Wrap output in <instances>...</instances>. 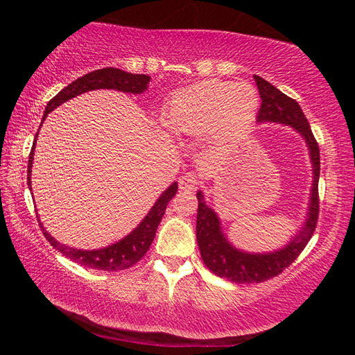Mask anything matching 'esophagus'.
Segmentation results:
<instances>
[{
    "label": "esophagus",
    "mask_w": 355,
    "mask_h": 355,
    "mask_svg": "<svg viewBox=\"0 0 355 355\" xmlns=\"http://www.w3.org/2000/svg\"><path fill=\"white\" fill-rule=\"evenodd\" d=\"M178 186H180V189H182V191H195V189H197V186H198L197 175H195V173H192V172L186 173V175L180 178Z\"/></svg>",
    "instance_id": "esophagus-1"
}]
</instances>
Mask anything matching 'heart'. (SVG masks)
<instances>
[{"mask_svg":"<svg viewBox=\"0 0 355 355\" xmlns=\"http://www.w3.org/2000/svg\"><path fill=\"white\" fill-rule=\"evenodd\" d=\"M258 107V92L247 82L202 80L171 96L164 107V125L173 135L207 131L220 141L250 125Z\"/></svg>","mask_w":355,"mask_h":355,"instance_id":"b5f03b06","label":"heart"}]
</instances>
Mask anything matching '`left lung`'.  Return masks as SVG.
<instances>
[{
	"label": "left lung",
	"mask_w": 355,
	"mask_h": 355,
	"mask_svg": "<svg viewBox=\"0 0 355 355\" xmlns=\"http://www.w3.org/2000/svg\"><path fill=\"white\" fill-rule=\"evenodd\" d=\"M256 85L262 99L258 112V122L284 123L294 128L305 139L313 163V187L308 218L296 236L281 250L271 253H245L233 247L221 230L220 218L210 209L202 192H197L198 214H197V241L202 262L216 276L238 284L263 282L281 275L282 271L297 259L311 239L319 218V175H320V153L310 123L302 112L299 103L271 85L270 82L254 74Z\"/></svg>",
	"instance_id": "obj_1"
}]
</instances>
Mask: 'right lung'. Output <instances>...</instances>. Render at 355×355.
I'll list each match as a JSON object with an SVG mask.
<instances>
[{
	"mask_svg": "<svg viewBox=\"0 0 355 355\" xmlns=\"http://www.w3.org/2000/svg\"><path fill=\"white\" fill-rule=\"evenodd\" d=\"M149 80L150 78L146 76V74L126 73L123 70L112 69V67L92 71L85 74V76L71 82L70 85L62 88L61 92L53 97V99L47 103V107H45L42 122L45 120V117H47L49 112H51L53 110L58 108L59 105H62L64 102L70 101L73 97H76L82 93L92 92V89L107 88V89H117V92H123V93L140 94L148 89ZM35 143H36V139L33 141L32 150H30L28 166H27V184L30 189H32L30 175H32ZM177 189H178V184L172 183L168 189L160 195V198L155 201V205L149 210V214L143 218V221L130 233V235L125 236L123 239H120L119 243L105 248H99V250H78V248L67 247L61 243H58V241L53 238L47 230H45L42 223L40 220L37 221H40V227L44 233L45 239H47L53 245V248H56L58 252H61L69 259L78 262L87 268L105 270V271L125 270V268L132 267L134 263H137L149 250V245L153 244V241L155 238L158 224H160L162 218L164 215L166 206H168V202L172 200L173 195L177 193Z\"/></svg>",
	"mask_w": 355,
	"mask_h": 355,
	"instance_id": "1",
	"label": "right lung"
}]
</instances>
